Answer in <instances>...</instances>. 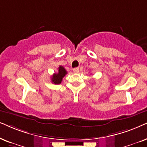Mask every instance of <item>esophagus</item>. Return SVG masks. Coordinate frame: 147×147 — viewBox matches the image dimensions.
Wrapping results in <instances>:
<instances>
[{
	"mask_svg": "<svg viewBox=\"0 0 147 147\" xmlns=\"http://www.w3.org/2000/svg\"><path fill=\"white\" fill-rule=\"evenodd\" d=\"M79 68H75L73 69V72H75V73H77V72H79Z\"/></svg>",
	"mask_w": 147,
	"mask_h": 147,
	"instance_id": "1",
	"label": "esophagus"
}]
</instances>
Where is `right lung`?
I'll list each match as a JSON object with an SVG mask.
<instances>
[{
    "instance_id": "1",
    "label": "right lung",
    "mask_w": 147,
    "mask_h": 147,
    "mask_svg": "<svg viewBox=\"0 0 147 147\" xmlns=\"http://www.w3.org/2000/svg\"><path fill=\"white\" fill-rule=\"evenodd\" d=\"M66 74H67V71H66L65 68L62 66H60L58 67V72L57 73H54L52 75V78H51L52 82L54 84H56V85H58V84L61 83L62 79H63V77H64V76Z\"/></svg>"
}]
</instances>
